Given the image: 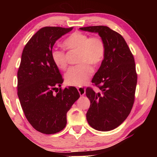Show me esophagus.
I'll use <instances>...</instances> for the list:
<instances>
[{
	"instance_id": "34e87169",
	"label": "esophagus",
	"mask_w": 157,
	"mask_h": 157,
	"mask_svg": "<svg viewBox=\"0 0 157 157\" xmlns=\"http://www.w3.org/2000/svg\"><path fill=\"white\" fill-rule=\"evenodd\" d=\"M78 91L79 94H80V96H83L86 94V89L85 88L83 87H78Z\"/></svg>"
}]
</instances>
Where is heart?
<instances>
[{"label":"heart","instance_id":"heart-1","mask_svg":"<svg viewBox=\"0 0 157 157\" xmlns=\"http://www.w3.org/2000/svg\"><path fill=\"white\" fill-rule=\"evenodd\" d=\"M63 45L69 50L78 51V65L71 67L65 74L66 83L71 86H81L88 82L94 72L90 64L98 65L106 54V45L100 36H90L89 34L76 31L68 36ZM53 63L61 70L67 68L68 63L65 51L58 48L51 51Z\"/></svg>","mask_w":157,"mask_h":157}]
</instances>
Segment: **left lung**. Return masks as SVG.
<instances>
[{
  "label": "left lung",
  "instance_id": "1",
  "mask_svg": "<svg viewBox=\"0 0 157 157\" xmlns=\"http://www.w3.org/2000/svg\"><path fill=\"white\" fill-rule=\"evenodd\" d=\"M80 29L98 33L106 45L104 60L92 79L100 91L88 87L86 94L91 102L88 123L94 129L108 132L121 125L132 111L137 83L134 59L122 36L109 27Z\"/></svg>",
  "mask_w": 157,
  "mask_h": 157
}]
</instances>
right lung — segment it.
Wrapping results in <instances>:
<instances>
[{
    "instance_id": "right-lung-1",
    "label": "right lung",
    "mask_w": 157,
    "mask_h": 157,
    "mask_svg": "<svg viewBox=\"0 0 157 157\" xmlns=\"http://www.w3.org/2000/svg\"><path fill=\"white\" fill-rule=\"evenodd\" d=\"M72 29L42 28L29 40L21 56L17 74L19 100L29 123L45 134L65 128L66 113L80 97L74 86L59 89L63 79L51 55L56 41Z\"/></svg>"
}]
</instances>
